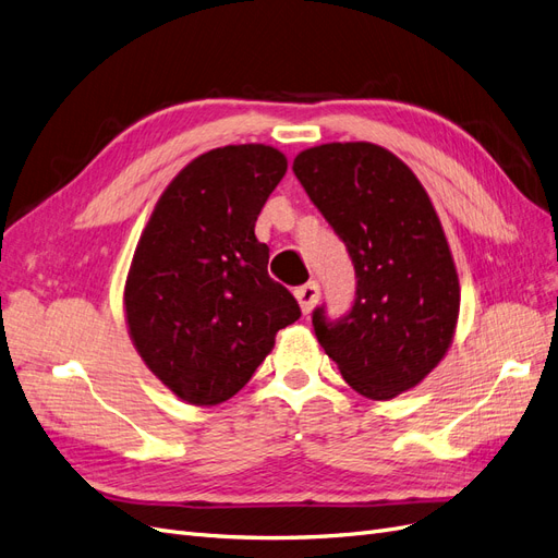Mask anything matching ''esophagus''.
I'll return each mask as SVG.
<instances>
[{
	"instance_id": "1",
	"label": "esophagus",
	"mask_w": 558,
	"mask_h": 558,
	"mask_svg": "<svg viewBox=\"0 0 558 558\" xmlns=\"http://www.w3.org/2000/svg\"><path fill=\"white\" fill-rule=\"evenodd\" d=\"M295 298H298V305H300L302 314H310V312L316 307V302H318V298H320L318 283H316V281H310V283H305V286H300V289L295 291Z\"/></svg>"
}]
</instances>
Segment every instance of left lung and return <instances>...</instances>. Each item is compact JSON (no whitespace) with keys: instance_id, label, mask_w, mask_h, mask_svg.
I'll use <instances>...</instances> for the list:
<instances>
[{"instance_id":"left-lung-1","label":"left lung","mask_w":558,"mask_h":558,"mask_svg":"<svg viewBox=\"0 0 558 558\" xmlns=\"http://www.w3.org/2000/svg\"><path fill=\"white\" fill-rule=\"evenodd\" d=\"M293 172L347 244L359 279L342 320L314 312L320 347L361 396L410 391L447 356L461 310L459 272L426 189L369 142L305 148Z\"/></svg>"}]
</instances>
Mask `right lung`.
Masks as SVG:
<instances>
[{"label":"right lung","mask_w":558,"mask_h":558,"mask_svg":"<svg viewBox=\"0 0 558 558\" xmlns=\"http://www.w3.org/2000/svg\"><path fill=\"white\" fill-rule=\"evenodd\" d=\"M267 144H230L191 160L158 197L134 248L123 307L146 367L183 402L230 400L300 318L267 275L256 221L286 174Z\"/></svg>","instance_id":"1"}]
</instances>
